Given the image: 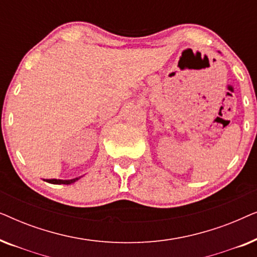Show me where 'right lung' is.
<instances>
[{"instance_id": "1", "label": "right lung", "mask_w": 257, "mask_h": 257, "mask_svg": "<svg viewBox=\"0 0 257 257\" xmlns=\"http://www.w3.org/2000/svg\"><path fill=\"white\" fill-rule=\"evenodd\" d=\"M76 180H78V178L72 179V180H57V179H50V180H47V182H50V184H56V185H70L72 182H75Z\"/></svg>"}]
</instances>
